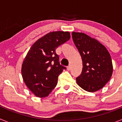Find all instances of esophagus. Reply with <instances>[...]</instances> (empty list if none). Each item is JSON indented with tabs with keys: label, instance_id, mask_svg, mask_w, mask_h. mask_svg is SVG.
Returning a JSON list of instances; mask_svg holds the SVG:
<instances>
[{
	"label": "esophagus",
	"instance_id": "34e87169",
	"mask_svg": "<svg viewBox=\"0 0 122 122\" xmlns=\"http://www.w3.org/2000/svg\"><path fill=\"white\" fill-rule=\"evenodd\" d=\"M67 70H71V65H69L68 66H67Z\"/></svg>",
	"mask_w": 122,
	"mask_h": 122
}]
</instances>
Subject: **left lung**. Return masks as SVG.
<instances>
[{"label": "left lung", "instance_id": "1", "mask_svg": "<svg viewBox=\"0 0 122 122\" xmlns=\"http://www.w3.org/2000/svg\"><path fill=\"white\" fill-rule=\"evenodd\" d=\"M72 38L83 63L81 74L76 77L77 84L89 92L102 89L112 74V63L108 51L98 41L84 33L73 32Z\"/></svg>", "mask_w": 122, "mask_h": 122}]
</instances>
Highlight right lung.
I'll use <instances>...</instances> for the list:
<instances>
[{
    "label": "right lung",
    "mask_w": 122,
    "mask_h": 122,
    "mask_svg": "<svg viewBox=\"0 0 122 122\" xmlns=\"http://www.w3.org/2000/svg\"><path fill=\"white\" fill-rule=\"evenodd\" d=\"M70 38L68 32H49L31 46L22 65L27 87L38 97L48 96L57 84L58 76L66 68L59 62L56 49Z\"/></svg>",
    "instance_id": "obj_1"
}]
</instances>
